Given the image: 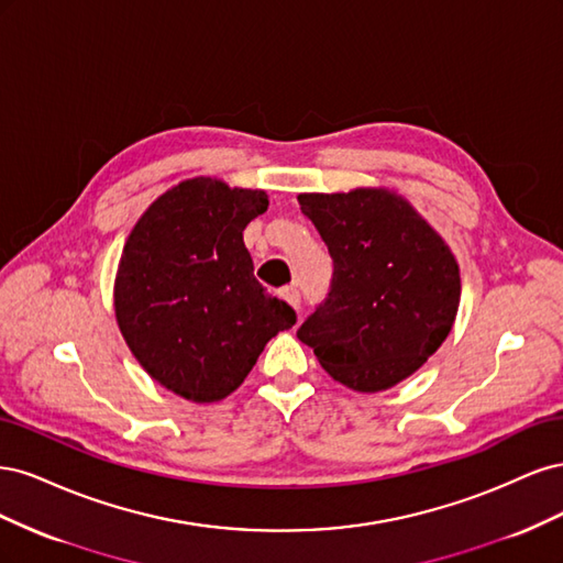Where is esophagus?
<instances>
[{"instance_id":"esophagus-1","label":"esophagus","mask_w":563,"mask_h":563,"mask_svg":"<svg viewBox=\"0 0 563 563\" xmlns=\"http://www.w3.org/2000/svg\"><path fill=\"white\" fill-rule=\"evenodd\" d=\"M279 296H282L288 305H291L294 310H298V308H300V291H298L296 286H284L282 291H279Z\"/></svg>"}]
</instances>
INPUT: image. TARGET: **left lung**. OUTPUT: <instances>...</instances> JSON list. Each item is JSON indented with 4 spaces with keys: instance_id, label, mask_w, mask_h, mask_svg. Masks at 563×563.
<instances>
[{
    "instance_id": "obj_1",
    "label": "left lung",
    "mask_w": 563,
    "mask_h": 563,
    "mask_svg": "<svg viewBox=\"0 0 563 563\" xmlns=\"http://www.w3.org/2000/svg\"><path fill=\"white\" fill-rule=\"evenodd\" d=\"M333 258L329 298L298 329L329 376L383 391L430 360L453 329L460 267L449 244L389 187L302 192Z\"/></svg>"
}]
</instances>
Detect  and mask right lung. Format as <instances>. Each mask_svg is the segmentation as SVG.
Instances as JSON below:
<instances>
[{"label": "right lung", "mask_w": 563, "mask_h": 563, "mask_svg": "<svg viewBox=\"0 0 563 563\" xmlns=\"http://www.w3.org/2000/svg\"><path fill=\"white\" fill-rule=\"evenodd\" d=\"M265 190L187 178L150 203L126 236L114 317L131 354L174 395L213 404L244 383L296 312L253 277L244 228Z\"/></svg>", "instance_id": "add662e5"}]
</instances>
